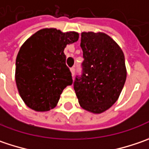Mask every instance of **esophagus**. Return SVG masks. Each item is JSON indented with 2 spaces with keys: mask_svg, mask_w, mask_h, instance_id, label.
I'll use <instances>...</instances> for the list:
<instances>
[{
  "mask_svg": "<svg viewBox=\"0 0 149 149\" xmlns=\"http://www.w3.org/2000/svg\"><path fill=\"white\" fill-rule=\"evenodd\" d=\"M70 70H71V72H72V76L73 77V76L75 75V68H72L71 69H70Z\"/></svg>",
  "mask_w": 149,
  "mask_h": 149,
  "instance_id": "1",
  "label": "esophagus"
}]
</instances>
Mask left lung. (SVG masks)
Instances as JSON below:
<instances>
[{
    "instance_id": "left-lung-1",
    "label": "left lung",
    "mask_w": 149,
    "mask_h": 149,
    "mask_svg": "<svg viewBox=\"0 0 149 149\" xmlns=\"http://www.w3.org/2000/svg\"><path fill=\"white\" fill-rule=\"evenodd\" d=\"M82 73L73 85L83 109L102 113L118 100L126 81L124 54L109 36L102 32H82Z\"/></svg>"
}]
</instances>
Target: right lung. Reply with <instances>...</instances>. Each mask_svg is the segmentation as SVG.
<instances>
[{
    "instance_id": "right-lung-1",
    "label": "right lung",
    "mask_w": 149,
    "mask_h": 149,
    "mask_svg": "<svg viewBox=\"0 0 149 149\" xmlns=\"http://www.w3.org/2000/svg\"><path fill=\"white\" fill-rule=\"evenodd\" d=\"M75 31L55 28L36 31L21 47L16 60V83L26 105L37 112L56 106L65 87L72 84L64 49L78 40Z\"/></svg>"
}]
</instances>
